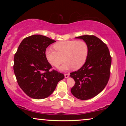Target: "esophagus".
Returning <instances> with one entry per match:
<instances>
[{
    "label": "esophagus",
    "mask_w": 126,
    "mask_h": 126,
    "mask_svg": "<svg viewBox=\"0 0 126 126\" xmlns=\"http://www.w3.org/2000/svg\"><path fill=\"white\" fill-rule=\"evenodd\" d=\"M69 75H70V74H69V73H65V74H64V77L66 78H67L69 76Z\"/></svg>",
    "instance_id": "1"
}]
</instances>
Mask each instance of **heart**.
<instances>
[{"instance_id":"heart-1","label":"heart","mask_w":126,"mask_h":126,"mask_svg":"<svg viewBox=\"0 0 126 126\" xmlns=\"http://www.w3.org/2000/svg\"><path fill=\"white\" fill-rule=\"evenodd\" d=\"M54 50L47 49L45 53L49 63L54 67H59L66 61L60 69L63 71L79 69L84 65L89 55V46L83 40H67L60 41L53 45Z\"/></svg>"}]
</instances>
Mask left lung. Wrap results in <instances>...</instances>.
I'll return each instance as SVG.
<instances>
[{"label": "left lung", "instance_id": "8db88e82", "mask_svg": "<svg viewBox=\"0 0 126 126\" xmlns=\"http://www.w3.org/2000/svg\"><path fill=\"white\" fill-rule=\"evenodd\" d=\"M77 38L87 43L89 55L81 68L70 73L75 82L71 92L78 99L86 100L100 93L108 83L111 56L107 44L98 37L84 35Z\"/></svg>", "mask_w": 126, "mask_h": 126}]
</instances>
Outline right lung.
Returning <instances> with one entry per match:
<instances>
[{
	"instance_id": "right-lung-1",
	"label": "right lung",
	"mask_w": 126,
	"mask_h": 126,
	"mask_svg": "<svg viewBox=\"0 0 126 126\" xmlns=\"http://www.w3.org/2000/svg\"><path fill=\"white\" fill-rule=\"evenodd\" d=\"M56 41L41 35H33L22 41L14 56V70L22 90L34 99L48 97L64 78L52 69L46 57V48Z\"/></svg>"
}]
</instances>
